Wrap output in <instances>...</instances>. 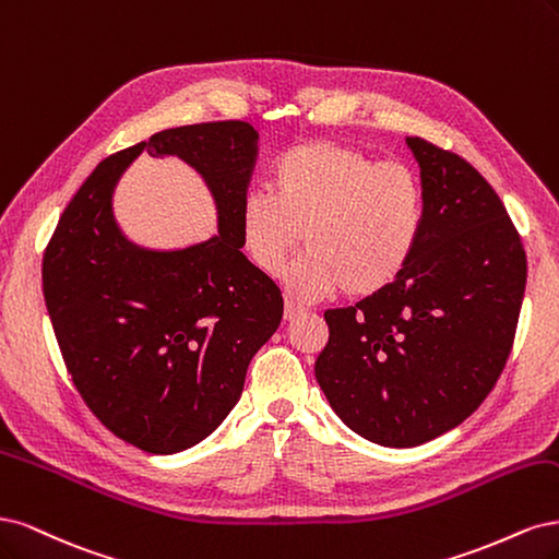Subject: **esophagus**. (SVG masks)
<instances>
[{
  "mask_svg": "<svg viewBox=\"0 0 559 559\" xmlns=\"http://www.w3.org/2000/svg\"><path fill=\"white\" fill-rule=\"evenodd\" d=\"M299 316H304V309H301V306H297V304H293V301H285L283 318H285L287 322H293V320H295V318H299Z\"/></svg>",
  "mask_w": 559,
  "mask_h": 559,
  "instance_id": "1",
  "label": "esophagus"
}]
</instances>
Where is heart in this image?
<instances>
[{"label": "heart", "mask_w": 559, "mask_h": 559, "mask_svg": "<svg viewBox=\"0 0 559 559\" xmlns=\"http://www.w3.org/2000/svg\"><path fill=\"white\" fill-rule=\"evenodd\" d=\"M276 194L248 190L237 229L258 272L276 276L301 241L311 253L285 272L301 299H362L397 281L420 246L427 194L404 162H376L334 141H309L274 165Z\"/></svg>", "instance_id": "1"}]
</instances>
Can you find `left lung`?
Masks as SVG:
<instances>
[{
	"instance_id": "left-lung-1",
	"label": "left lung",
	"mask_w": 559,
	"mask_h": 559,
	"mask_svg": "<svg viewBox=\"0 0 559 559\" xmlns=\"http://www.w3.org/2000/svg\"><path fill=\"white\" fill-rule=\"evenodd\" d=\"M427 218L406 272L383 293L325 311L316 378L359 437L411 448L488 397L513 348L527 258L492 186L457 153L406 136Z\"/></svg>"
}]
</instances>
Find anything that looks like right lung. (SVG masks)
Listing matches in <instances>:
<instances>
[{
    "mask_svg": "<svg viewBox=\"0 0 559 559\" xmlns=\"http://www.w3.org/2000/svg\"><path fill=\"white\" fill-rule=\"evenodd\" d=\"M243 120L186 124L102 159L44 253V299L67 371L97 420L153 455L200 443L239 402L283 318L278 285L241 253L237 215L258 157ZM143 150L176 154L219 209V237L183 251L123 239L110 197Z\"/></svg>",
    "mask_w": 559,
    "mask_h": 559,
    "instance_id": "1",
    "label": "right lung"
}]
</instances>
